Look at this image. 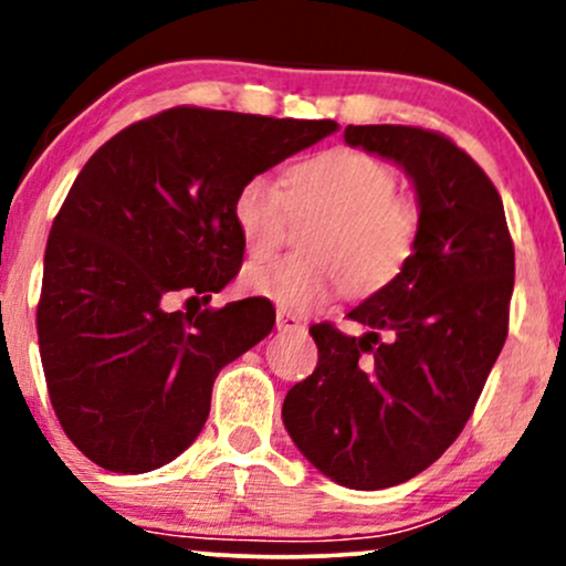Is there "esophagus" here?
Returning <instances> with one entry per match:
<instances>
[{
    "mask_svg": "<svg viewBox=\"0 0 566 566\" xmlns=\"http://www.w3.org/2000/svg\"><path fill=\"white\" fill-rule=\"evenodd\" d=\"M276 329L279 333H301V329H305V324L301 316L290 314V311H279L276 314Z\"/></svg>",
    "mask_w": 566,
    "mask_h": 566,
    "instance_id": "34e87169",
    "label": "esophagus"
}]
</instances>
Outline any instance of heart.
I'll return each mask as SVG.
<instances>
[{"instance_id":"b5f03b06","label":"heart","mask_w":566,"mask_h":566,"mask_svg":"<svg viewBox=\"0 0 566 566\" xmlns=\"http://www.w3.org/2000/svg\"><path fill=\"white\" fill-rule=\"evenodd\" d=\"M394 167L356 151L333 148L287 172L250 175L233 197V223L250 255L282 244L290 218L319 216L303 233V255L269 258L244 269L250 295L284 311H311L346 287L365 295L405 269L420 233V212L399 197Z\"/></svg>"}]
</instances>
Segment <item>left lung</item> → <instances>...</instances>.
<instances>
[{
  "mask_svg": "<svg viewBox=\"0 0 566 566\" xmlns=\"http://www.w3.org/2000/svg\"><path fill=\"white\" fill-rule=\"evenodd\" d=\"M348 146L399 161L420 201L405 269L348 314L322 322L314 375L290 388L292 441L333 482L382 490L426 471L469 423L495 365L513 292V242L495 184L447 135L348 125Z\"/></svg>",
  "mask_w": 566,
  "mask_h": 566,
  "instance_id": "left-lung-1",
  "label": "left lung"
}]
</instances>
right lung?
<instances>
[{
    "instance_id": "obj_1",
    "label": "right lung",
    "mask_w": 566,
    "mask_h": 566,
    "mask_svg": "<svg viewBox=\"0 0 566 566\" xmlns=\"http://www.w3.org/2000/svg\"><path fill=\"white\" fill-rule=\"evenodd\" d=\"M337 129L333 119L175 106L135 122L87 159L53 220L36 335L50 401L76 450L114 473L170 463L199 437L212 382L271 333L247 297L199 314L242 269L233 197Z\"/></svg>"
}]
</instances>
